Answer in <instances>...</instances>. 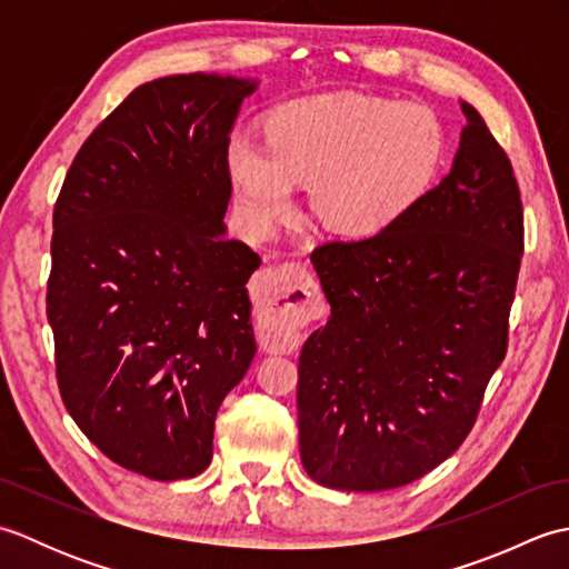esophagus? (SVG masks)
<instances>
[{
    "mask_svg": "<svg viewBox=\"0 0 569 569\" xmlns=\"http://www.w3.org/2000/svg\"><path fill=\"white\" fill-rule=\"evenodd\" d=\"M261 310V342L271 352H291L310 320L322 316L316 278L303 263H283L263 269L251 283Z\"/></svg>",
    "mask_w": 569,
    "mask_h": 569,
    "instance_id": "1",
    "label": "esophagus"
}]
</instances>
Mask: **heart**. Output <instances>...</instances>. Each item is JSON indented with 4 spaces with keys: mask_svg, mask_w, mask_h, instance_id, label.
Segmentation results:
<instances>
[{
    "mask_svg": "<svg viewBox=\"0 0 569 569\" xmlns=\"http://www.w3.org/2000/svg\"><path fill=\"white\" fill-rule=\"evenodd\" d=\"M445 159V127L430 107L342 92L281 107L266 141L234 137L227 166L249 220L269 229L310 183V214L332 234L369 239L416 210Z\"/></svg>",
    "mask_w": 569,
    "mask_h": 569,
    "instance_id": "1",
    "label": "heart"
}]
</instances>
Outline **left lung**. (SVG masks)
<instances>
[{"label":"left lung","mask_w":569,"mask_h":569,"mask_svg":"<svg viewBox=\"0 0 569 569\" xmlns=\"http://www.w3.org/2000/svg\"><path fill=\"white\" fill-rule=\"evenodd\" d=\"M452 171L383 234L310 253L330 320L298 359L300 459L342 491L406 487L475 426L509 347L523 204L475 107Z\"/></svg>","instance_id":"1"}]
</instances>
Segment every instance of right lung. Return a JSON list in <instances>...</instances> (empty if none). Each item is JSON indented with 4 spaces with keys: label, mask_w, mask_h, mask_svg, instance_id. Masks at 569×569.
Segmentation results:
<instances>
[{
    "label": "right lung",
    "mask_w": 569,
    "mask_h": 569,
    "mask_svg": "<svg viewBox=\"0 0 569 569\" xmlns=\"http://www.w3.org/2000/svg\"><path fill=\"white\" fill-rule=\"evenodd\" d=\"M257 80L168 76L82 143L53 210L48 322L70 418L149 479L210 465L217 408L257 342L259 253L224 239L229 131Z\"/></svg>",
    "instance_id": "1"
}]
</instances>
